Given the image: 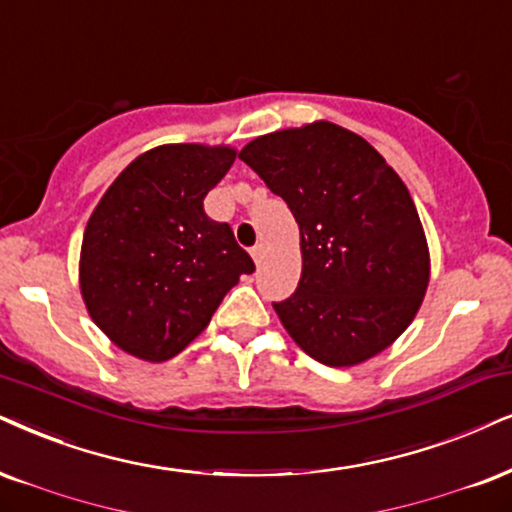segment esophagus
Returning a JSON list of instances; mask_svg holds the SVG:
<instances>
[{
  "instance_id": "obj_1",
  "label": "esophagus",
  "mask_w": 512,
  "mask_h": 512,
  "mask_svg": "<svg viewBox=\"0 0 512 512\" xmlns=\"http://www.w3.org/2000/svg\"><path fill=\"white\" fill-rule=\"evenodd\" d=\"M250 255H252V260H255V264H260V262H262V257H264V245H262V243L252 245Z\"/></svg>"
}]
</instances>
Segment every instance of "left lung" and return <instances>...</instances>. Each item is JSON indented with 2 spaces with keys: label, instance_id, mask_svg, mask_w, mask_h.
Here are the masks:
<instances>
[{
  "label": "left lung",
  "instance_id": "8db88e82",
  "mask_svg": "<svg viewBox=\"0 0 512 512\" xmlns=\"http://www.w3.org/2000/svg\"><path fill=\"white\" fill-rule=\"evenodd\" d=\"M238 158L300 226V283L274 302L290 338L335 368L390 347L430 281L428 241L399 174L366 139L326 120L252 139Z\"/></svg>",
  "mask_w": 512,
  "mask_h": 512
}]
</instances>
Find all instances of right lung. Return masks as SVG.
Listing matches in <instances>:
<instances>
[{
    "label": "right lung",
    "mask_w": 512,
    "mask_h": 512,
    "mask_svg": "<svg viewBox=\"0 0 512 512\" xmlns=\"http://www.w3.org/2000/svg\"><path fill=\"white\" fill-rule=\"evenodd\" d=\"M229 146L165 144L141 153L89 217L80 290L96 326L144 361H167L205 331L255 264L203 200L234 165Z\"/></svg>",
    "instance_id": "1"
}]
</instances>
